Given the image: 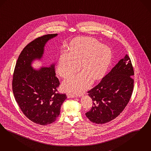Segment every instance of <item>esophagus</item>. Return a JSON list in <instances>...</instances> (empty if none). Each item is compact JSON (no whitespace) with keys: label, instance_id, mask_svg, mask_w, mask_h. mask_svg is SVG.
I'll list each match as a JSON object with an SVG mask.
<instances>
[{"label":"esophagus","instance_id":"1","mask_svg":"<svg viewBox=\"0 0 151 151\" xmlns=\"http://www.w3.org/2000/svg\"><path fill=\"white\" fill-rule=\"evenodd\" d=\"M67 97L68 98H74V97H76V96L74 95H72L70 93H68Z\"/></svg>","mask_w":151,"mask_h":151}]
</instances>
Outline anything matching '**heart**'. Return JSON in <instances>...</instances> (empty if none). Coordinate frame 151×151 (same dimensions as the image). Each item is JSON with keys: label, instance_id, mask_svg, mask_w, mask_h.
<instances>
[{"label": "heart", "instance_id": "heart-1", "mask_svg": "<svg viewBox=\"0 0 151 151\" xmlns=\"http://www.w3.org/2000/svg\"><path fill=\"white\" fill-rule=\"evenodd\" d=\"M69 49L70 52H61L56 72L62 78H67L78 70L80 64L83 71L69 77L62 84L65 91L79 95L88 88L92 78L95 81L105 75L111 59V50L97 40L84 37L74 40Z\"/></svg>", "mask_w": 151, "mask_h": 151}]
</instances>
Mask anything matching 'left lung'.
<instances>
[{
  "instance_id": "obj_1",
  "label": "left lung",
  "mask_w": 151,
  "mask_h": 151,
  "mask_svg": "<svg viewBox=\"0 0 151 151\" xmlns=\"http://www.w3.org/2000/svg\"><path fill=\"white\" fill-rule=\"evenodd\" d=\"M134 69L127 54L94 88L88 91L93 106L86 115L97 124L118 116L128 104L134 87Z\"/></svg>"
}]
</instances>
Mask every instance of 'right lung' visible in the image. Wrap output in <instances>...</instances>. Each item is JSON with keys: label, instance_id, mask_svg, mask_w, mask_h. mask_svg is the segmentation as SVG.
<instances>
[{"label": "right lung", "instance_id": "1", "mask_svg": "<svg viewBox=\"0 0 151 151\" xmlns=\"http://www.w3.org/2000/svg\"><path fill=\"white\" fill-rule=\"evenodd\" d=\"M57 35H46L29 43L19 55L13 73L12 89L18 105L28 119L41 125L56 120L67 99L65 94L58 92L60 82L54 64L37 70L31 66L42 57L46 42Z\"/></svg>", "mask_w": 151, "mask_h": 151}]
</instances>
